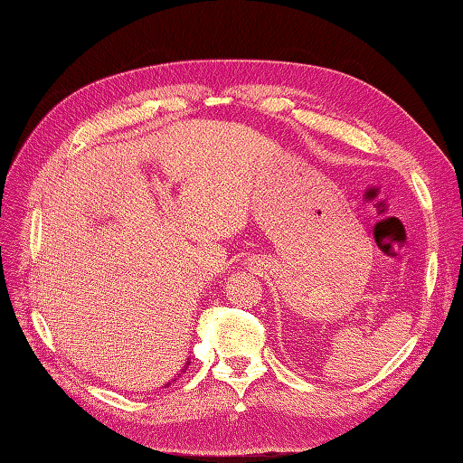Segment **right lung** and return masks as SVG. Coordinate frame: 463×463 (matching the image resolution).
I'll list each match as a JSON object with an SVG mask.
<instances>
[{
  "label": "right lung",
  "instance_id": "right-lung-1",
  "mask_svg": "<svg viewBox=\"0 0 463 463\" xmlns=\"http://www.w3.org/2000/svg\"><path fill=\"white\" fill-rule=\"evenodd\" d=\"M189 364H191V362L186 360V364H184V366H183V370H181V372H184V370H186V366H189ZM176 376H181V373H176ZM166 386H171V383H166ZM166 386H165V388H166Z\"/></svg>",
  "mask_w": 463,
  "mask_h": 463
}]
</instances>
